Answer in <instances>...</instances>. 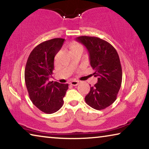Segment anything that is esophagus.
Here are the masks:
<instances>
[{"label":"esophagus","instance_id":"34e87169","mask_svg":"<svg viewBox=\"0 0 149 149\" xmlns=\"http://www.w3.org/2000/svg\"><path fill=\"white\" fill-rule=\"evenodd\" d=\"M70 84L73 85V86H76V85L79 84V81H72Z\"/></svg>","mask_w":149,"mask_h":149}]
</instances>
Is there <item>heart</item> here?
Masks as SVG:
<instances>
[{
	"mask_svg": "<svg viewBox=\"0 0 149 149\" xmlns=\"http://www.w3.org/2000/svg\"><path fill=\"white\" fill-rule=\"evenodd\" d=\"M70 51H72V50H76V49H79V50H83V47L80 44L74 43L70 46Z\"/></svg>",
	"mask_w": 149,
	"mask_h": 149,
	"instance_id": "obj_1",
	"label": "heart"
}]
</instances>
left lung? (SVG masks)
Segmentation results:
<instances>
[{
	"label": "left lung",
	"instance_id": "1",
	"mask_svg": "<svg viewBox=\"0 0 149 149\" xmlns=\"http://www.w3.org/2000/svg\"><path fill=\"white\" fill-rule=\"evenodd\" d=\"M75 40L87 48L95 71L93 75L98 79L85 96V102L95 110L104 109L116 100L122 85V65L118 52L112 45L99 37L81 36Z\"/></svg>",
	"mask_w": 149,
	"mask_h": 149
}]
</instances>
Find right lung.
<instances>
[{
	"mask_svg": "<svg viewBox=\"0 0 149 149\" xmlns=\"http://www.w3.org/2000/svg\"><path fill=\"white\" fill-rule=\"evenodd\" d=\"M64 40L55 38L37 45L30 53L25 68V81L30 99L47 114L56 112L62 107L63 98L68 89V84L48 81L54 70V56Z\"/></svg>",
	"mask_w": 149,
	"mask_h": 149,
	"instance_id": "right-lung-1",
	"label": "right lung"
}]
</instances>
